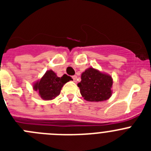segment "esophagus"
I'll return each instance as SVG.
<instances>
[{"label": "esophagus", "instance_id": "34e87169", "mask_svg": "<svg viewBox=\"0 0 151 151\" xmlns=\"http://www.w3.org/2000/svg\"><path fill=\"white\" fill-rule=\"evenodd\" d=\"M72 78H73V82H77V76H73Z\"/></svg>", "mask_w": 151, "mask_h": 151}]
</instances>
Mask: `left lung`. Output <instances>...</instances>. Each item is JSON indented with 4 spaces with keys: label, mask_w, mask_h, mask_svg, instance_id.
<instances>
[{
    "label": "left lung",
    "mask_w": 151,
    "mask_h": 151,
    "mask_svg": "<svg viewBox=\"0 0 151 151\" xmlns=\"http://www.w3.org/2000/svg\"><path fill=\"white\" fill-rule=\"evenodd\" d=\"M81 78L78 87L85 100L98 102L106 101L111 97L113 78L110 75L89 67L82 73Z\"/></svg>",
    "instance_id": "8db88e82"
}]
</instances>
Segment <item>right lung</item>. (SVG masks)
I'll list each match as a JSON object with an SVG mask.
<instances>
[{
  "mask_svg": "<svg viewBox=\"0 0 151 151\" xmlns=\"http://www.w3.org/2000/svg\"><path fill=\"white\" fill-rule=\"evenodd\" d=\"M71 78L66 74L60 78L57 76L54 71L48 70L39 81L33 85V88L36 91H38L42 99L50 101L59 95L63 86Z\"/></svg>",
  "mask_w": 151,
  "mask_h": 151,
  "instance_id": "add662e5",
  "label": "right lung"
}]
</instances>
